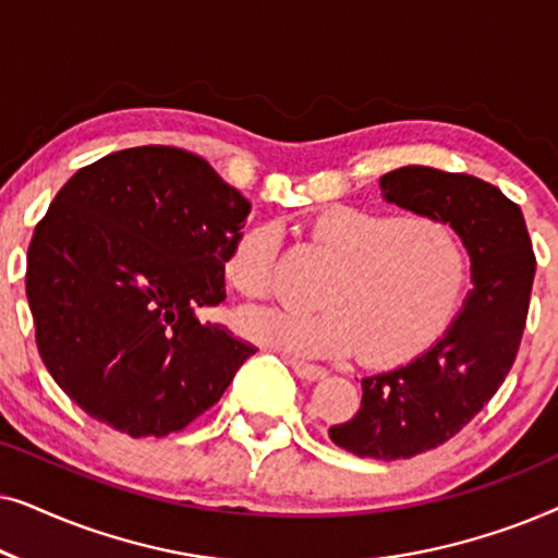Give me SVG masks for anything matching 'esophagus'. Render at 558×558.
<instances>
[{"mask_svg":"<svg viewBox=\"0 0 558 558\" xmlns=\"http://www.w3.org/2000/svg\"><path fill=\"white\" fill-rule=\"evenodd\" d=\"M289 365H292V371L302 380H319V378L327 376V371L319 368V365H312V363H304V361H289Z\"/></svg>","mask_w":558,"mask_h":558,"instance_id":"obj_1","label":"esophagus"}]
</instances>
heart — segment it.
Returning <instances> with one entry per match:
<instances>
[{
  "instance_id": "b5f03b06",
  "label": "heart",
  "mask_w": 558,
  "mask_h": 558,
  "mask_svg": "<svg viewBox=\"0 0 558 558\" xmlns=\"http://www.w3.org/2000/svg\"><path fill=\"white\" fill-rule=\"evenodd\" d=\"M312 239L335 258L317 292L319 310L251 307L235 327L256 345L300 357H338L357 348L365 363H393L437 332L462 284L454 228L429 213L335 205L312 223ZM279 228L258 223L233 241L226 277L243 296L269 294Z\"/></svg>"
}]
</instances>
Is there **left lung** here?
I'll list each match as a JSON object with an SVG mask.
<instances>
[{"mask_svg":"<svg viewBox=\"0 0 558 558\" xmlns=\"http://www.w3.org/2000/svg\"><path fill=\"white\" fill-rule=\"evenodd\" d=\"M380 195L445 218L472 281L445 335L407 365L361 378L357 414L330 426L338 447L391 462L445 445L498 391L521 345L536 256L521 208L472 174L409 165L380 178Z\"/></svg>","mask_w":558,"mask_h":558,"instance_id":"8db88e82","label":"left lung"}]
</instances>
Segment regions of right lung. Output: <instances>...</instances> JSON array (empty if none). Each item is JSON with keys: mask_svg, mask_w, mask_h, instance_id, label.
<instances>
[{"mask_svg": "<svg viewBox=\"0 0 558 558\" xmlns=\"http://www.w3.org/2000/svg\"><path fill=\"white\" fill-rule=\"evenodd\" d=\"M251 203L205 159L134 147L60 187L27 251L35 340L56 384L106 426L167 437L256 353L197 310L226 300Z\"/></svg>", "mask_w": 558, "mask_h": 558, "instance_id": "obj_1", "label": "right lung"}]
</instances>
